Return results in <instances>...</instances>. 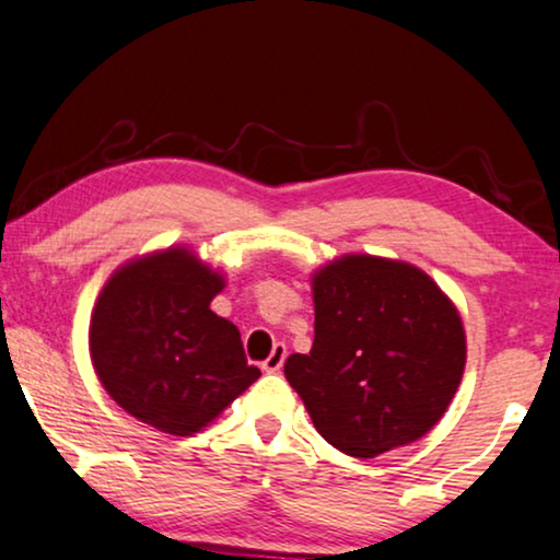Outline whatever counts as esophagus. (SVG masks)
<instances>
[{
	"mask_svg": "<svg viewBox=\"0 0 560 560\" xmlns=\"http://www.w3.org/2000/svg\"><path fill=\"white\" fill-rule=\"evenodd\" d=\"M284 359H287V346L284 343H276L273 351L268 353V359L264 362V370L266 372H279L281 366H284Z\"/></svg>",
	"mask_w": 560,
	"mask_h": 560,
	"instance_id": "esophagus-1",
	"label": "esophagus"
}]
</instances>
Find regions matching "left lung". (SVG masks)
<instances>
[{
	"label": "left lung",
	"mask_w": 560,
	"mask_h": 560,
	"mask_svg": "<svg viewBox=\"0 0 560 560\" xmlns=\"http://www.w3.org/2000/svg\"><path fill=\"white\" fill-rule=\"evenodd\" d=\"M315 341L284 364L315 429L370 459L436 427L465 372V328L436 281L406 260L341 256L313 273Z\"/></svg>",
	"instance_id": "8db88e82"
}]
</instances>
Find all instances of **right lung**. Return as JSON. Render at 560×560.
Instances as JSON below:
<instances>
[{
    "label": "right lung",
    "mask_w": 560,
    "mask_h": 560,
    "mask_svg": "<svg viewBox=\"0 0 560 560\" xmlns=\"http://www.w3.org/2000/svg\"><path fill=\"white\" fill-rule=\"evenodd\" d=\"M224 276L190 247L131 258L110 273L90 317V359L126 413L190 436L260 377L240 330L211 313Z\"/></svg>",
    "instance_id": "right-lung-1"
}]
</instances>
